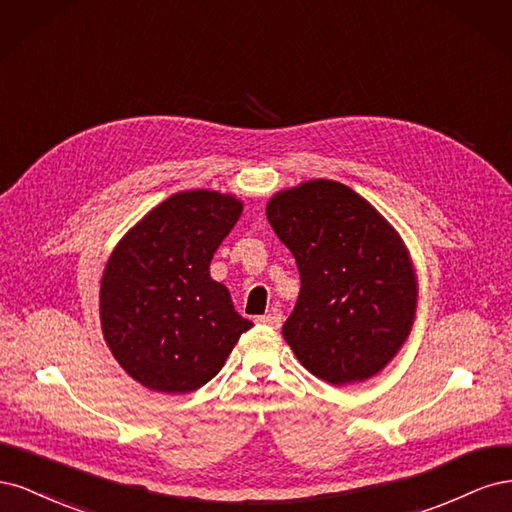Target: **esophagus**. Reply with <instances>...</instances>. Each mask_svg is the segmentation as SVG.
<instances>
[{
    "instance_id": "34e87169",
    "label": "esophagus",
    "mask_w": 512,
    "mask_h": 512,
    "mask_svg": "<svg viewBox=\"0 0 512 512\" xmlns=\"http://www.w3.org/2000/svg\"><path fill=\"white\" fill-rule=\"evenodd\" d=\"M258 322L265 324V327H271V329H280L282 327V314H265V316H258Z\"/></svg>"
}]
</instances>
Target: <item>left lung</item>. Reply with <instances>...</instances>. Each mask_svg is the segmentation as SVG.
<instances>
[{
    "mask_svg": "<svg viewBox=\"0 0 512 512\" xmlns=\"http://www.w3.org/2000/svg\"><path fill=\"white\" fill-rule=\"evenodd\" d=\"M267 218L301 275L282 329L292 352L331 386L376 376L404 346L416 314V273L397 230L331 179L277 192Z\"/></svg>",
    "mask_w": 512,
    "mask_h": 512,
    "instance_id": "1",
    "label": "left lung"
}]
</instances>
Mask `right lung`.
I'll return each instance as SVG.
<instances>
[{"label":"right lung","instance_id":"add662e5","mask_svg":"<svg viewBox=\"0 0 512 512\" xmlns=\"http://www.w3.org/2000/svg\"><path fill=\"white\" fill-rule=\"evenodd\" d=\"M243 203L213 190L177 192L126 232L106 262L100 322L106 346L136 382L192 393L224 367L254 324L209 275Z\"/></svg>","mask_w":512,"mask_h":512}]
</instances>
